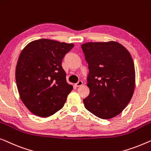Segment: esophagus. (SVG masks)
I'll return each mask as SVG.
<instances>
[{
  "label": "esophagus",
  "instance_id": "esophagus-1",
  "mask_svg": "<svg viewBox=\"0 0 151 151\" xmlns=\"http://www.w3.org/2000/svg\"><path fill=\"white\" fill-rule=\"evenodd\" d=\"M82 84H83V82H82V80H79V81H78V82L75 84V86H76V87H79V86H82Z\"/></svg>",
  "mask_w": 151,
  "mask_h": 151
}]
</instances>
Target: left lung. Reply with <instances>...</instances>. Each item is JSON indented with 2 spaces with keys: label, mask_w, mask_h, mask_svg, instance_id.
Masks as SVG:
<instances>
[{
  "label": "left lung",
  "mask_w": 151,
  "mask_h": 151,
  "mask_svg": "<svg viewBox=\"0 0 151 151\" xmlns=\"http://www.w3.org/2000/svg\"><path fill=\"white\" fill-rule=\"evenodd\" d=\"M89 73V95L83 100L87 110L102 119L119 114L129 103L135 88L134 63L127 50L116 41L81 45Z\"/></svg>",
  "instance_id": "obj_1"
}]
</instances>
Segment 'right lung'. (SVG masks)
<instances>
[{
    "label": "right lung",
    "mask_w": 151,
    "mask_h": 151,
    "mask_svg": "<svg viewBox=\"0 0 151 151\" xmlns=\"http://www.w3.org/2000/svg\"><path fill=\"white\" fill-rule=\"evenodd\" d=\"M73 46L41 39L21 52L16 69L17 88L24 104L34 114L48 117L64 106L73 86L67 82L61 64Z\"/></svg>",
    "instance_id": "add662e5"
}]
</instances>
